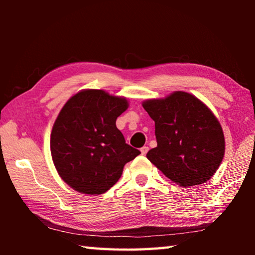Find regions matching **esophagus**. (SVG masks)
Here are the masks:
<instances>
[{
    "mask_svg": "<svg viewBox=\"0 0 255 255\" xmlns=\"http://www.w3.org/2000/svg\"><path fill=\"white\" fill-rule=\"evenodd\" d=\"M140 152H141V154H143V155L147 154V152H148V147H147V146H144V147H141V148H140Z\"/></svg>",
    "mask_w": 255,
    "mask_h": 255,
    "instance_id": "obj_1",
    "label": "esophagus"
}]
</instances>
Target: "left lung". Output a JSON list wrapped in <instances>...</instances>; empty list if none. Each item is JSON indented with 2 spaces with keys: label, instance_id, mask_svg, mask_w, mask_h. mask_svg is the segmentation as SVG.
Returning a JSON list of instances; mask_svg holds the SVG:
<instances>
[{
  "label": "left lung",
  "instance_id": "1",
  "mask_svg": "<svg viewBox=\"0 0 255 255\" xmlns=\"http://www.w3.org/2000/svg\"><path fill=\"white\" fill-rule=\"evenodd\" d=\"M155 122L157 147L147 158L181 187L206 182L221 165L225 138L213 112L192 94L176 91L143 102Z\"/></svg>",
  "mask_w": 255,
  "mask_h": 255
}]
</instances>
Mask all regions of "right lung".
Instances as JSON below:
<instances>
[{
  "label": "right lung",
  "mask_w": 255,
  "mask_h": 255,
  "mask_svg": "<svg viewBox=\"0 0 255 255\" xmlns=\"http://www.w3.org/2000/svg\"><path fill=\"white\" fill-rule=\"evenodd\" d=\"M125 98L103 90H83L68 100L54 124L50 152L65 182L85 195H101L120 179L125 164L140 152L126 144L116 120Z\"/></svg>",
  "instance_id": "add662e5"
}]
</instances>
